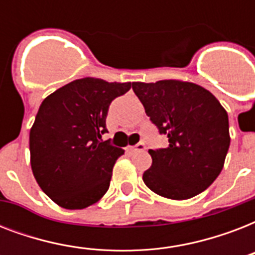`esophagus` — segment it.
I'll return each mask as SVG.
<instances>
[{"label":"esophagus","mask_w":255,"mask_h":255,"mask_svg":"<svg viewBox=\"0 0 255 255\" xmlns=\"http://www.w3.org/2000/svg\"><path fill=\"white\" fill-rule=\"evenodd\" d=\"M147 149V147H145V144L144 143H139L136 144L135 147H129L128 148V151L131 152V153H136V152H143Z\"/></svg>","instance_id":"34e87169"}]
</instances>
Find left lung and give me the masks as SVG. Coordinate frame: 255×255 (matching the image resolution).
I'll list each match as a JSON object with an SVG mask.
<instances>
[{"label":"left lung","instance_id":"1","mask_svg":"<svg viewBox=\"0 0 255 255\" xmlns=\"http://www.w3.org/2000/svg\"><path fill=\"white\" fill-rule=\"evenodd\" d=\"M132 88L169 143L167 148L148 151L152 167L144 172V184L172 200L204 192L221 173L230 145L224 107L212 92L189 82H135Z\"/></svg>","mask_w":255,"mask_h":255}]
</instances>
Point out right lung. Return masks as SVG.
Masks as SVG:
<instances>
[{
  "label": "right lung",
  "instance_id": "1",
  "mask_svg": "<svg viewBox=\"0 0 255 255\" xmlns=\"http://www.w3.org/2000/svg\"><path fill=\"white\" fill-rule=\"evenodd\" d=\"M131 83L83 78L58 88L38 110L30 129L31 169L41 189L65 209H85L110 188L122 148L106 133L110 104Z\"/></svg>",
  "mask_w": 255,
  "mask_h": 255
}]
</instances>
